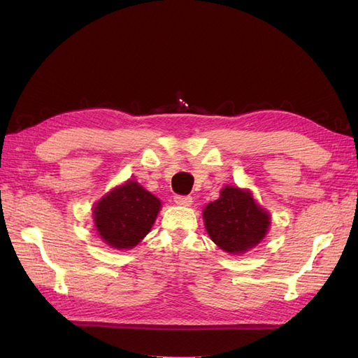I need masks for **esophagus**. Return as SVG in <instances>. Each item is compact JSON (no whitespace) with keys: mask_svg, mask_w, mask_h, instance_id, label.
<instances>
[{"mask_svg":"<svg viewBox=\"0 0 358 358\" xmlns=\"http://www.w3.org/2000/svg\"><path fill=\"white\" fill-rule=\"evenodd\" d=\"M175 203L179 206H191L192 197L191 196H175Z\"/></svg>","mask_w":358,"mask_h":358,"instance_id":"obj_1","label":"esophagus"}]
</instances>
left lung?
<instances>
[{
	"instance_id": "left-lung-1",
	"label": "left lung",
	"mask_w": 358,
	"mask_h": 358,
	"mask_svg": "<svg viewBox=\"0 0 358 358\" xmlns=\"http://www.w3.org/2000/svg\"><path fill=\"white\" fill-rule=\"evenodd\" d=\"M210 239L225 252L243 254L263 239L270 216L255 204L251 194L225 187L221 197L206 206L203 212Z\"/></svg>"
}]
</instances>
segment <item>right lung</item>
<instances>
[{
    "instance_id": "add662e5",
    "label": "right lung",
    "mask_w": 358,
    "mask_h": 358,
    "mask_svg": "<svg viewBox=\"0 0 358 358\" xmlns=\"http://www.w3.org/2000/svg\"><path fill=\"white\" fill-rule=\"evenodd\" d=\"M161 203L134 180L107 194L94 209V221L101 239L116 249L136 246L149 233Z\"/></svg>"
}]
</instances>
